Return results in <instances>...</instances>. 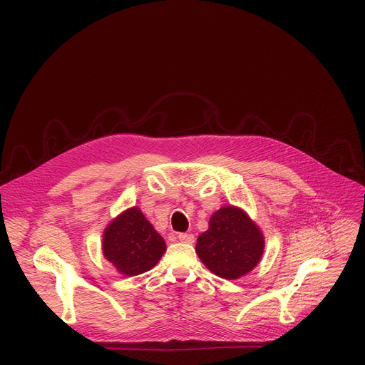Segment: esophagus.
Listing matches in <instances>:
<instances>
[{"instance_id": "1", "label": "esophagus", "mask_w": 365, "mask_h": 365, "mask_svg": "<svg viewBox=\"0 0 365 365\" xmlns=\"http://www.w3.org/2000/svg\"><path fill=\"white\" fill-rule=\"evenodd\" d=\"M178 238H179V241H182L185 244H192L195 240V237L192 234H179Z\"/></svg>"}]
</instances>
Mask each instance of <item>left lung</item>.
Wrapping results in <instances>:
<instances>
[{
	"label": "left lung",
	"mask_w": 365,
	"mask_h": 365,
	"mask_svg": "<svg viewBox=\"0 0 365 365\" xmlns=\"http://www.w3.org/2000/svg\"><path fill=\"white\" fill-rule=\"evenodd\" d=\"M195 252L208 271L223 279H238L252 272L263 257L262 229L242 208L223 205L210 217Z\"/></svg>",
	"instance_id": "1"
}]
</instances>
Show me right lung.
<instances>
[{"label": "right lung", "instance_id": "right-lung-1", "mask_svg": "<svg viewBox=\"0 0 365 365\" xmlns=\"http://www.w3.org/2000/svg\"><path fill=\"white\" fill-rule=\"evenodd\" d=\"M165 241L139 207L112 219L103 231L102 253L118 274L134 277L155 266L165 253Z\"/></svg>", "mask_w": 365, "mask_h": 365}]
</instances>
